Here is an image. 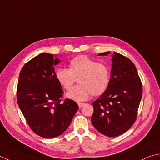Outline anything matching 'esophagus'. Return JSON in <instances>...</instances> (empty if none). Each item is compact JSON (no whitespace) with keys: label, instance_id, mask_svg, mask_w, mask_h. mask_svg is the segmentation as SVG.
<instances>
[{"label":"esophagus","instance_id":"esophagus-1","mask_svg":"<svg viewBox=\"0 0 160 160\" xmlns=\"http://www.w3.org/2000/svg\"><path fill=\"white\" fill-rule=\"evenodd\" d=\"M84 103H78V106H79V108H81L83 105H84Z\"/></svg>","mask_w":160,"mask_h":160}]
</instances>
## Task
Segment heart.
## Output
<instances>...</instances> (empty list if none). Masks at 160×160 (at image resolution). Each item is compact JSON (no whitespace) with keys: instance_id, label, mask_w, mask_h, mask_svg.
<instances>
[{"instance_id":"heart-1","label":"heart","mask_w":160,"mask_h":160,"mask_svg":"<svg viewBox=\"0 0 160 160\" xmlns=\"http://www.w3.org/2000/svg\"><path fill=\"white\" fill-rule=\"evenodd\" d=\"M68 69L58 68L55 77L65 90H70L78 79V85L66 93L68 99L83 102L90 94L99 96L106 90L110 82V72L106 66L92 58L79 55L69 62Z\"/></svg>"}]
</instances>
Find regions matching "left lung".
<instances>
[{
  "mask_svg": "<svg viewBox=\"0 0 160 160\" xmlns=\"http://www.w3.org/2000/svg\"><path fill=\"white\" fill-rule=\"evenodd\" d=\"M110 53L106 52L98 55L106 56ZM142 96V85L134 63L115 52L108 86L92 102V125L108 137L123 134L135 122Z\"/></svg>",
  "mask_w": 160,
  "mask_h": 160,
  "instance_id": "left-lung-1",
  "label": "left lung"
}]
</instances>
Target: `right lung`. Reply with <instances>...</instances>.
<instances>
[{
    "mask_svg": "<svg viewBox=\"0 0 160 160\" xmlns=\"http://www.w3.org/2000/svg\"><path fill=\"white\" fill-rule=\"evenodd\" d=\"M57 55L42 53L28 61L20 72L17 102L30 128L44 138L66 131L79 106L71 99L61 103L63 91L55 77Z\"/></svg>",
    "mask_w": 160,
    "mask_h": 160,
    "instance_id": "1",
    "label": "right lung"
}]
</instances>
